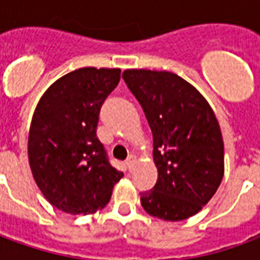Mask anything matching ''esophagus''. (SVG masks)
<instances>
[{
    "label": "esophagus",
    "mask_w": 260,
    "mask_h": 260,
    "mask_svg": "<svg viewBox=\"0 0 260 260\" xmlns=\"http://www.w3.org/2000/svg\"><path fill=\"white\" fill-rule=\"evenodd\" d=\"M125 164H126L128 170H132L134 164H135V156H129V157L125 160Z\"/></svg>",
    "instance_id": "esophagus-1"
}]
</instances>
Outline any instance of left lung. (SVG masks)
I'll list each match as a JSON object with an SVG mask.
<instances>
[{
    "mask_svg": "<svg viewBox=\"0 0 260 260\" xmlns=\"http://www.w3.org/2000/svg\"><path fill=\"white\" fill-rule=\"evenodd\" d=\"M153 134L157 182L141 193L153 217L180 221L210 201L224 175V143L216 114L195 86L167 71L122 74Z\"/></svg>",
    "mask_w": 260,
    "mask_h": 260,
    "instance_id": "left-lung-1",
    "label": "left lung"
}]
</instances>
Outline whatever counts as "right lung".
Wrapping results in <instances>:
<instances>
[{"label":"right lung","instance_id":"1","mask_svg":"<svg viewBox=\"0 0 260 260\" xmlns=\"http://www.w3.org/2000/svg\"><path fill=\"white\" fill-rule=\"evenodd\" d=\"M119 75V68L75 69L37 103L27 141L29 164L43 196L62 212L96 213L124 177L108 163L96 136L102 104Z\"/></svg>","mask_w":260,"mask_h":260}]
</instances>
